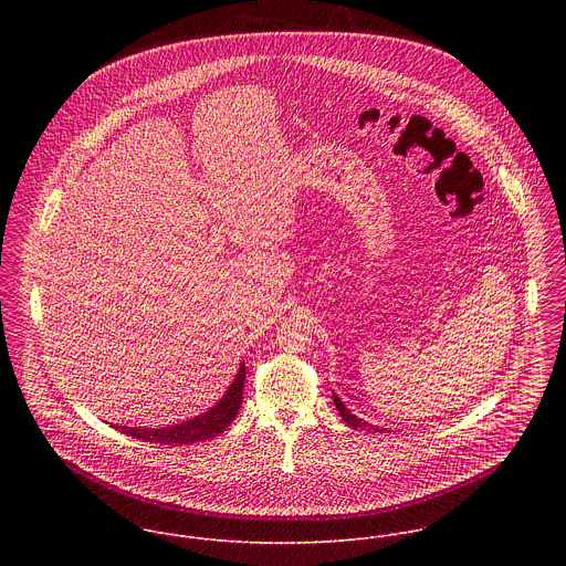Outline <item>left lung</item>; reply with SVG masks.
I'll return each instance as SVG.
<instances>
[{
  "instance_id": "1",
  "label": "left lung",
  "mask_w": 566,
  "mask_h": 566,
  "mask_svg": "<svg viewBox=\"0 0 566 566\" xmlns=\"http://www.w3.org/2000/svg\"><path fill=\"white\" fill-rule=\"evenodd\" d=\"M333 403H335V407H337V411H339V416L350 424V427H366L368 422H361V418H357L355 413H350L346 407H344V403L333 395ZM375 431H379V427H375Z\"/></svg>"
}]
</instances>
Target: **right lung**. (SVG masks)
<instances>
[{
    "label": "right lung",
    "instance_id": "1",
    "mask_svg": "<svg viewBox=\"0 0 566 566\" xmlns=\"http://www.w3.org/2000/svg\"><path fill=\"white\" fill-rule=\"evenodd\" d=\"M243 381H245V366L240 368L233 386L224 395V399L213 409L196 416L182 424L161 427V429H135V427H115L126 436H133L144 442H159V444H193L222 433L242 407Z\"/></svg>",
    "mask_w": 566,
    "mask_h": 566
}]
</instances>
